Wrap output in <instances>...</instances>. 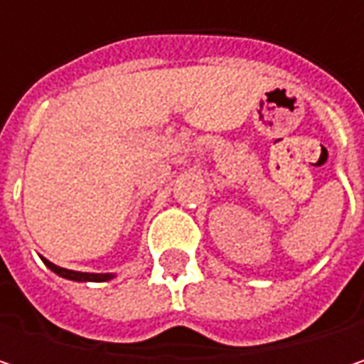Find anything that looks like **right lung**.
Segmentation results:
<instances>
[{
	"label": "right lung",
	"instance_id": "obj_1",
	"mask_svg": "<svg viewBox=\"0 0 364 364\" xmlns=\"http://www.w3.org/2000/svg\"><path fill=\"white\" fill-rule=\"evenodd\" d=\"M43 263H46L54 274H58V276H63V278H69V280H77V282H105V280L113 278L111 274H88V272H73V269H65V267H58V265H54V263L46 261V259H43Z\"/></svg>",
	"mask_w": 364,
	"mask_h": 364
}]
</instances>
